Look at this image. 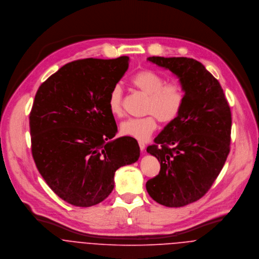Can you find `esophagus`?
<instances>
[{"instance_id": "esophagus-1", "label": "esophagus", "mask_w": 259, "mask_h": 259, "mask_svg": "<svg viewBox=\"0 0 259 259\" xmlns=\"http://www.w3.org/2000/svg\"><path fill=\"white\" fill-rule=\"evenodd\" d=\"M139 145H140V148H141V150H142V151H144V150H145V148H146V145H145V143H143V142H140V143H139Z\"/></svg>"}]
</instances>
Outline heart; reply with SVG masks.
I'll use <instances>...</instances> for the list:
<instances>
[{"instance_id":"obj_1","label":"heart","mask_w":259,"mask_h":259,"mask_svg":"<svg viewBox=\"0 0 259 259\" xmlns=\"http://www.w3.org/2000/svg\"><path fill=\"white\" fill-rule=\"evenodd\" d=\"M131 83L141 93L148 96L145 112L149 114L124 120L120 124V133L144 142L155 131L157 119L162 123H170L180 116L185 105V91L180 82H165L161 74L151 70H143L134 74ZM108 108L114 117H120L123 114L120 87L112 88L108 100Z\"/></svg>"}]
</instances>
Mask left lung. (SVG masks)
<instances>
[{"label":"left lung","mask_w":259,"mask_h":259,"mask_svg":"<svg viewBox=\"0 0 259 259\" xmlns=\"http://www.w3.org/2000/svg\"><path fill=\"white\" fill-rule=\"evenodd\" d=\"M148 61L180 78L185 105L147 151L160 162L159 174L147 183L150 197L167 207L201 198L211 187L230 149L231 112L220 81L189 58L149 57Z\"/></svg>","instance_id":"8db88e82"}]
</instances>
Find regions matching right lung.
Listing matches in <instances>:
<instances>
[{"label": "right lung", "instance_id": "right-lung-1", "mask_svg": "<svg viewBox=\"0 0 259 259\" xmlns=\"http://www.w3.org/2000/svg\"><path fill=\"white\" fill-rule=\"evenodd\" d=\"M128 61L126 56L74 61L45 80L36 94L30 112L35 163L51 189L74 206L106 199L115 170L140 157L134 138L114 139L117 126L108 108Z\"/></svg>", "mask_w": 259, "mask_h": 259}]
</instances>
